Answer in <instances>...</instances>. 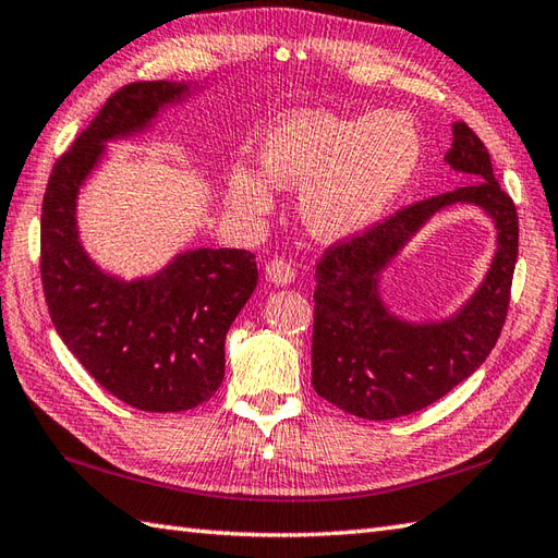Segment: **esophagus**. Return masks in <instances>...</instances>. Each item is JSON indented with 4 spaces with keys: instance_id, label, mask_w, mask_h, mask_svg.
<instances>
[{
    "instance_id": "obj_1",
    "label": "esophagus",
    "mask_w": 558,
    "mask_h": 558,
    "mask_svg": "<svg viewBox=\"0 0 558 558\" xmlns=\"http://www.w3.org/2000/svg\"><path fill=\"white\" fill-rule=\"evenodd\" d=\"M267 279L275 283V287H289V283L295 281V271L291 265L283 263V259H271L265 267Z\"/></svg>"
}]
</instances>
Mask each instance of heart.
I'll return each instance as SVG.
<instances>
[{"label":"heart","instance_id":"obj_1","mask_svg":"<svg viewBox=\"0 0 558 558\" xmlns=\"http://www.w3.org/2000/svg\"><path fill=\"white\" fill-rule=\"evenodd\" d=\"M420 155V133L401 111H293L259 138L263 177L247 167L231 169L229 201L241 213L265 215L275 205L269 185L301 191L305 229L319 241H345L389 213L413 181Z\"/></svg>","mask_w":558,"mask_h":558}]
</instances>
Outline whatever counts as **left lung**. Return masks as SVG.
Masks as SVG:
<instances>
[{
	"label": "left lung",
	"mask_w": 558,
	"mask_h": 558,
	"mask_svg": "<svg viewBox=\"0 0 558 558\" xmlns=\"http://www.w3.org/2000/svg\"><path fill=\"white\" fill-rule=\"evenodd\" d=\"M444 162L473 181L401 209L319 259L313 387L343 413L393 420L423 411L473 375L499 339L518 257L515 205L494 179L487 147L461 121L451 126ZM453 204L477 206L493 221L490 269L456 314L408 320L383 299V275L428 219Z\"/></svg>",
	"instance_id": "left-lung-1"
}]
</instances>
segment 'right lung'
I'll list each match as a JSON object with an SVG mask.
<instances>
[{
  "label": "right lung",
  "mask_w": 558,
  "mask_h": 558,
  "mask_svg": "<svg viewBox=\"0 0 558 558\" xmlns=\"http://www.w3.org/2000/svg\"><path fill=\"white\" fill-rule=\"evenodd\" d=\"M203 90L197 81H143L111 95L54 165L43 203L40 269L57 333L97 384L150 413L189 411L219 389L227 331L257 287L255 255L185 247L153 275L121 277L85 251L78 197L111 143L138 138Z\"/></svg>",
  "instance_id": "right-lung-1"
}]
</instances>
